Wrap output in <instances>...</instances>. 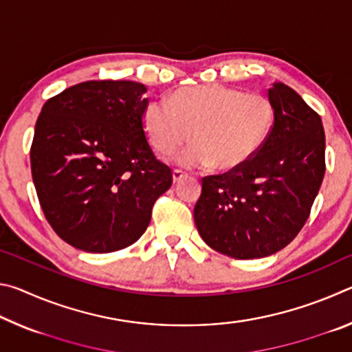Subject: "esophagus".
<instances>
[{
  "mask_svg": "<svg viewBox=\"0 0 352 352\" xmlns=\"http://www.w3.org/2000/svg\"><path fill=\"white\" fill-rule=\"evenodd\" d=\"M172 177H174V183H177V182L183 180L184 177H188V174H186V172L180 170V169H174V174H172Z\"/></svg>",
  "mask_w": 352,
  "mask_h": 352,
  "instance_id": "1",
  "label": "esophagus"
}]
</instances>
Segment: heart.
I'll return each instance as SVG.
<instances>
[{
  "label": "heart",
  "mask_w": 352,
  "mask_h": 352,
  "mask_svg": "<svg viewBox=\"0 0 352 352\" xmlns=\"http://www.w3.org/2000/svg\"><path fill=\"white\" fill-rule=\"evenodd\" d=\"M275 118L270 99L222 85H201L177 91L170 102H148L142 122L153 151L175 153L184 142L195 140L180 155L189 168L212 164L230 170L248 163L269 138Z\"/></svg>",
  "instance_id": "obj_1"
}]
</instances>
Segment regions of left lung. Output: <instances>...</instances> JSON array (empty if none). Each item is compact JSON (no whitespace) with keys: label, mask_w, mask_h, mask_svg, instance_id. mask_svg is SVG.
Instances as JSON below:
<instances>
[{"label":"left lung","mask_w":352,"mask_h":352,"mask_svg":"<svg viewBox=\"0 0 352 352\" xmlns=\"http://www.w3.org/2000/svg\"><path fill=\"white\" fill-rule=\"evenodd\" d=\"M275 121L261 151L241 168L201 178L194 220L208 245L236 259H258L295 239L323 182L321 118L284 83L269 90Z\"/></svg>","instance_id":"1"}]
</instances>
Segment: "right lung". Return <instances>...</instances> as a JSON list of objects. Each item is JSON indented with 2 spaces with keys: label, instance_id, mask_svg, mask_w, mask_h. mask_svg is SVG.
I'll return each instance as SVG.
<instances>
[{
  "label": "right lung",
  "instance_id": "obj_1",
  "mask_svg": "<svg viewBox=\"0 0 352 352\" xmlns=\"http://www.w3.org/2000/svg\"><path fill=\"white\" fill-rule=\"evenodd\" d=\"M146 87L88 80L50 98L35 122L31 172L47 223L71 247L110 253L132 245L172 186L142 115Z\"/></svg>",
  "mask_w": 352,
  "mask_h": 352
}]
</instances>
